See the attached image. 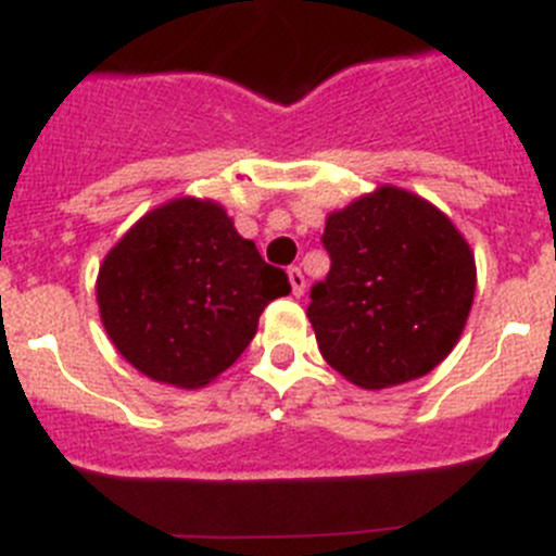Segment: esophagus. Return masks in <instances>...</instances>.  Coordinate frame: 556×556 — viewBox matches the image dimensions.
I'll return each instance as SVG.
<instances>
[{
	"label": "esophagus",
	"instance_id": "obj_1",
	"mask_svg": "<svg viewBox=\"0 0 556 556\" xmlns=\"http://www.w3.org/2000/svg\"><path fill=\"white\" fill-rule=\"evenodd\" d=\"M289 283L291 291H294L296 296H302V291H305V276H302L300 267H289Z\"/></svg>",
	"mask_w": 556,
	"mask_h": 556
}]
</instances>
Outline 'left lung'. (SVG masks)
I'll return each mask as SVG.
<instances>
[{
  "instance_id": "8db88e82",
  "label": "left lung",
  "mask_w": 556,
  "mask_h": 556,
  "mask_svg": "<svg viewBox=\"0 0 556 556\" xmlns=\"http://www.w3.org/2000/svg\"><path fill=\"white\" fill-rule=\"evenodd\" d=\"M327 278L307 318L321 356L362 389L427 376L457 345L476 291L470 245L438 207L381 186L327 218Z\"/></svg>"
}]
</instances>
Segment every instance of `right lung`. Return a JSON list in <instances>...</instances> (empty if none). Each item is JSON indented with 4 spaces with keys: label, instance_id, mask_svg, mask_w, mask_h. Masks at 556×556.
<instances>
[{
    "label": "right lung",
    "instance_id": "1",
    "mask_svg": "<svg viewBox=\"0 0 556 556\" xmlns=\"http://www.w3.org/2000/svg\"><path fill=\"white\" fill-rule=\"evenodd\" d=\"M289 276L216 202L156 207L104 256L97 302L110 340L153 381L194 389L235 365Z\"/></svg>",
    "mask_w": 556,
    "mask_h": 556
}]
</instances>
